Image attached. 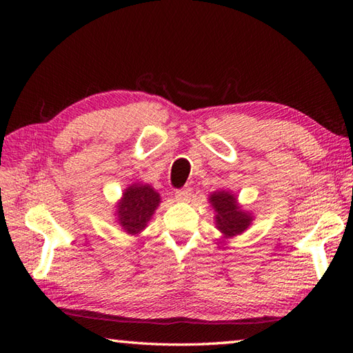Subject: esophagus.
I'll list each match as a JSON object with an SVG mask.
<instances>
[{
  "mask_svg": "<svg viewBox=\"0 0 353 353\" xmlns=\"http://www.w3.org/2000/svg\"><path fill=\"white\" fill-rule=\"evenodd\" d=\"M191 197V188H182L176 191V200L188 201Z\"/></svg>",
  "mask_w": 353,
  "mask_h": 353,
  "instance_id": "esophagus-1",
  "label": "esophagus"
}]
</instances>
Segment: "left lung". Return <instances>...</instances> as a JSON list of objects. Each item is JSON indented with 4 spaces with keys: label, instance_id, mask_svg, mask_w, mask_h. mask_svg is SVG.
<instances>
[{
    "label": "left lung",
    "instance_id": "left-lung-1",
    "mask_svg": "<svg viewBox=\"0 0 353 353\" xmlns=\"http://www.w3.org/2000/svg\"><path fill=\"white\" fill-rule=\"evenodd\" d=\"M209 203L215 209V224L224 236H236L250 226L253 216L239 206L236 197L230 191H215L209 197Z\"/></svg>",
    "mask_w": 353,
    "mask_h": 353
}]
</instances>
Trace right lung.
I'll list each match as a JSON object with an SVG mask.
<instances>
[{"label":"right lung","instance_id":"1","mask_svg":"<svg viewBox=\"0 0 353 353\" xmlns=\"http://www.w3.org/2000/svg\"><path fill=\"white\" fill-rule=\"evenodd\" d=\"M159 203V192L152 186L133 183L124 190L121 200L117 203V223L129 235H138L147 228Z\"/></svg>","mask_w":353,"mask_h":353}]
</instances>
